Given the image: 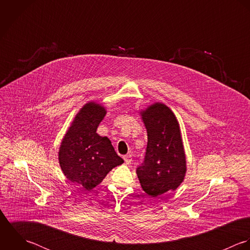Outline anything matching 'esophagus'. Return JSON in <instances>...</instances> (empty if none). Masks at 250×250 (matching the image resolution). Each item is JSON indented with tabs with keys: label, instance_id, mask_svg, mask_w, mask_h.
Listing matches in <instances>:
<instances>
[{
	"label": "esophagus",
	"instance_id": "1",
	"mask_svg": "<svg viewBox=\"0 0 250 250\" xmlns=\"http://www.w3.org/2000/svg\"><path fill=\"white\" fill-rule=\"evenodd\" d=\"M124 159H125V162L127 165H129V164L131 163V161H132V156H131L130 154H127V155H125V156H124Z\"/></svg>",
	"mask_w": 250,
	"mask_h": 250
}]
</instances>
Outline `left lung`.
<instances>
[{"label":"left lung","instance_id":"8db88e82","mask_svg":"<svg viewBox=\"0 0 250 250\" xmlns=\"http://www.w3.org/2000/svg\"><path fill=\"white\" fill-rule=\"evenodd\" d=\"M148 133L144 162L136 173L142 189L151 197L175 190L184 182L187 158L179 122L172 110L155 102L140 112Z\"/></svg>","mask_w":250,"mask_h":250}]
</instances>
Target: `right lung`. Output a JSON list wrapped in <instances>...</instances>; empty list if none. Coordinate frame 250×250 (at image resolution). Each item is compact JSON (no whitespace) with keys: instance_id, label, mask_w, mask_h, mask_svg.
<instances>
[{"instance_id":"obj_1","label":"right lung","mask_w":250,"mask_h":250,"mask_svg":"<svg viewBox=\"0 0 250 250\" xmlns=\"http://www.w3.org/2000/svg\"><path fill=\"white\" fill-rule=\"evenodd\" d=\"M105 115L102 105L95 101L86 103L76 114L59 150L63 175L87 190L96 188L114 167L124 163L109 138L97 133Z\"/></svg>"}]
</instances>
